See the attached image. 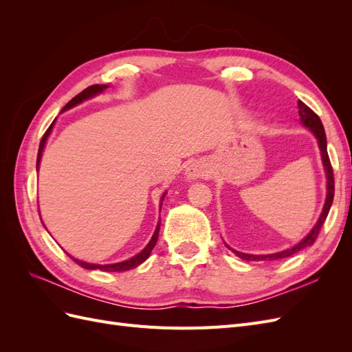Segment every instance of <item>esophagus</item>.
I'll use <instances>...</instances> for the list:
<instances>
[{
  "label": "esophagus",
  "mask_w": 352,
  "mask_h": 352,
  "mask_svg": "<svg viewBox=\"0 0 352 352\" xmlns=\"http://www.w3.org/2000/svg\"><path fill=\"white\" fill-rule=\"evenodd\" d=\"M188 179H204L210 176V168L202 162H195L188 167Z\"/></svg>",
  "instance_id": "esophagus-1"
}]
</instances>
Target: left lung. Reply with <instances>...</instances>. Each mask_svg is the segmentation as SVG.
Segmentation results:
<instances>
[{"instance_id": "8db88e82", "label": "left lung", "mask_w": 352, "mask_h": 352, "mask_svg": "<svg viewBox=\"0 0 352 352\" xmlns=\"http://www.w3.org/2000/svg\"><path fill=\"white\" fill-rule=\"evenodd\" d=\"M298 109H300V111H298V113H300V116H301L302 123L307 127H310L311 132L316 135L317 141H318V146H320V151H322V157H323V164H324L326 176H327V195H326L323 212H322L320 219H318L317 225L313 228V230L308 233V235L300 243H296L295 247H292L289 250H285L282 252L267 254V255H252V254H243V252H239V251H233L242 260H247V261H274V260L291 257V255L296 254L298 251H301L307 247H311V245L316 242L318 233H320L323 223L326 221V217L329 214L330 207H332L333 197H335V177H333V168H332V164H330V158H329V154H327V142H326V133H324L323 123L320 120V117H318L302 101H298Z\"/></svg>"}]
</instances>
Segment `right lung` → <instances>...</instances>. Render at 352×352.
I'll return each instance as SVG.
<instances>
[{
	"label": "right lung",
	"mask_w": 352,
	"mask_h": 352,
	"mask_svg": "<svg viewBox=\"0 0 352 352\" xmlns=\"http://www.w3.org/2000/svg\"><path fill=\"white\" fill-rule=\"evenodd\" d=\"M105 88H107V85H91V87H88L87 89H83L80 94H78L76 97L72 98V100H70V101H69V102L65 105V109H63V110L72 109L73 105H76V104L82 102L83 100H88V98L94 97V95H97L98 92L104 91ZM51 129H52V123H51V126L48 127L47 132L44 133V136H42V140H41V144H39V150H38V158H36V168L39 167V162H41L42 150H44V145H45V141H47V138H48V135H50ZM163 198H164V195H163ZM163 198H162V201H163ZM158 232H160V221H158L157 229H155V232H154V235H153V238H151L150 243H148L146 247H145V248H144V250H142L140 254H136L135 257H132L131 260L122 261V263H116V264H105V265H101V264H89V263H85V261L76 260V258H73V257H70V258H72L74 263H76V264H79L80 267L87 269V270H97V269H98V270H102V272H126V270H132V269L138 267V265H140L141 263H144V261H145L148 257H150V254H151L153 248L155 247L157 239H158Z\"/></svg>",
	"instance_id": "obj_1"
}]
</instances>
